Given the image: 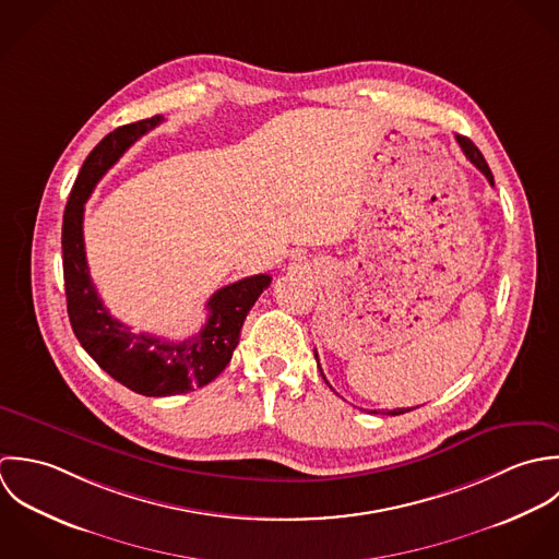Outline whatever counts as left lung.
<instances>
[{
	"label": "left lung",
	"instance_id": "1",
	"mask_svg": "<svg viewBox=\"0 0 559 559\" xmlns=\"http://www.w3.org/2000/svg\"><path fill=\"white\" fill-rule=\"evenodd\" d=\"M455 140H457V144H460V148H462V153L466 155V159L488 179V183L490 186H495V179H492V173H490V168H488V164H486V159H484V155L479 153V148L468 140V138H464V135H455ZM316 358H318V354H316ZM318 367H320V360H318ZM320 371H322V367H320ZM324 376V373H322ZM324 380H326V376H324ZM326 384H329V380H326ZM408 411H413V408H395V411H386V415H404V413H408Z\"/></svg>",
	"mask_w": 559,
	"mask_h": 559
}]
</instances>
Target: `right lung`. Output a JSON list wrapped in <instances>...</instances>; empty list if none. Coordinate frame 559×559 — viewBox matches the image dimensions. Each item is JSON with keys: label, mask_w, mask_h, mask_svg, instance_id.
I'll list each match as a JSON object with an SVG mask.
<instances>
[{"label": "right lung", "mask_w": 559, "mask_h": 559, "mask_svg": "<svg viewBox=\"0 0 559 559\" xmlns=\"http://www.w3.org/2000/svg\"><path fill=\"white\" fill-rule=\"evenodd\" d=\"M162 120L164 116H153L122 124L91 151L75 179L62 221V267L71 329L104 371L146 397L188 393L218 378L239 343L248 311L272 283L270 274H254L218 289L207 302V324L199 335L186 341L131 333L108 313L86 263L84 203L120 155Z\"/></svg>", "instance_id": "1"}]
</instances>
